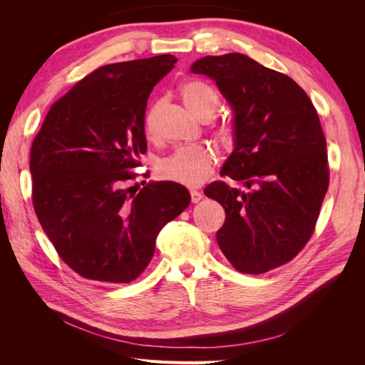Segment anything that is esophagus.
<instances>
[{"mask_svg": "<svg viewBox=\"0 0 365 365\" xmlns=\"http://www.w3.org/2000/svg\"><path fill=\"white\" fill-rule=\"evenodd\" d=\"M190 197H192V202L196 204V202H200V201L202 200V195H201L200 192L192 190V192H190Z\"/></svg>", "mask_w": 365, "mask_h": 365, "instance_id": "1", "label": "esophagus"}]
</instances>
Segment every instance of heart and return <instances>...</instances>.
<instances>
[{"instance_id": "heart-1", "label": "heart", "mask_w": 365, "mask_h": 365, "mask_svg": "<svg viewBox=\"0 0 365 365\" xmlns=\"http://www.w3.org/2000/svg\"><path fill=\"white\" fill-rule=\"evenodd\" d=\"M180 94L189 111L202 121L213 118L219 109V96L213 86L201 81H189L181 85ZM164 108V98L152 102L143 118V129L148 137H155L158 118ZM217 145L228 150L233 148L236 130L231 123H219L213 128ZM213 153L204 148H181L160 161L158 175L165 181L185 187H196L213 168Z\"/></svg>"}]
</instances>
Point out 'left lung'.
Here are the masks:
<instances>
[{
    "instance_id": "1",
    "label": "left lung",
    "mask_w": 365,
    "mask_h": 365,
    "mask_svg": "<svg viewBox=\"0 0 365 365\" xmlns=\"http://www.w3.org/2000/svg\"><path fill=\"white\" fill-rule=\"evenodd\" d=\"M190 71L216 82L235 113V149L205 196L225 210L217 245L239 272L292 260L311 239L329 187L326 138L311 98L289 76L240 53L205 56Z\"/></svg>"
}]
</instances>
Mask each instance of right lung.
I'll return each mask as SVG.
<instances>
[{"label":"right lung","mask_w":365,"mask_h":365,"mask_svg":"<svg viewBox=\"0 0 365 365\" xmlns=\"http://www.w3.org/2000/svg\"><path fill=\"white\" fill-rule=\"evenodd\" d=\"M175 62L160 54L94 70L51 105L33 140V208L59 257L83 279L135 280L161 228L190 204L189 190L172 181H141L138 192L126 185L148 149V98Z\"/></svg>","instance_id":"1"}]
</instances>
